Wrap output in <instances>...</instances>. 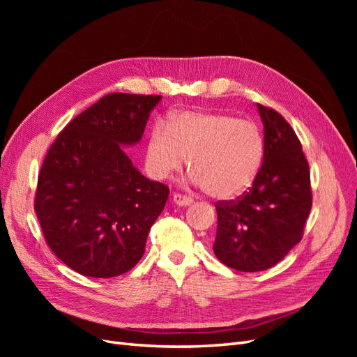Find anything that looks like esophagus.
Listing matches in <instances>:
<instances>
[{"label":"esophagus","mask_w":357,"mask_h":357,"mask_svg":"<svg viewBox=\"0 0 357 357\" xmlns=\"http://www.w3.org/2000/svg\"><path fill=\"white\" fill-rule=\"evenodd\" d=\"M172 201H174L178 205V207H188V205L193 204V199L190 197L181 195V193H174V197H172Z\"/></svg>","instance_id":"esophagus-1"}]
</instances>
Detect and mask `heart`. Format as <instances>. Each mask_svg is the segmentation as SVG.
Returning a JSON list of instances; mask_svg holds the SVG:
<instances>
[{"mask_svg":"<svg viewBox=\"0 0 357 357\" xmlns=\"http://www.w3.org/2000/svg\"><path fill=\"white\" fill-rule=\"evenodd\" d=\"M265 155L257 123L228 113L183 112L158 122L147 146V168L165 178L186 162L190 181L214 199H234L253 185Z\"/></svg>","mask_w":357,"mask_h":357,"instance_id":"b5f03b06","label":"heart"}]
</instances>
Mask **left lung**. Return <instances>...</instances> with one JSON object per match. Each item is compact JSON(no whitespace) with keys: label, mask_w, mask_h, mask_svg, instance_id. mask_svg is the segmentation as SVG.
<instances>
[{"label":"left lung","mask_w":357,"mask_h":357,"mask_svg":"<svg viewBox=\"0 0 357 357\" xmlns=\"http://www.w3.org/2000/svg\"><path fill=\"white\" fill-rule=\"evenodd\" d=\"M265 155L253 185L238 201L215 204L214 255L243 273L278 264L302 238L311 210L310 168L294 129L282 114L257 104Z\"/></svg>","instance_id":"8db88e82"}]
</instances>
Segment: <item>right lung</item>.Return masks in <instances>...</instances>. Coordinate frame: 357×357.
Segmentation results:
<instances>
[{
  "label": "right lung",
  "mask_w": 357,
  "mask_h": 357,
  "mask_svg": "<svg viewBox=\"0 0 357 357\" xmlns=\"http://www.w3.org/2000/svg\"><path fill=\"white\" fill-rule=\"evenodd\" d=\"M158 95L110 93L71 121L46 155L36 213L55 256L86 277L128 273L169 189L150 181L123 147L142 142Z\"/></svg>",
  "instance_id": "right-lung-1"
}]
</instances>
